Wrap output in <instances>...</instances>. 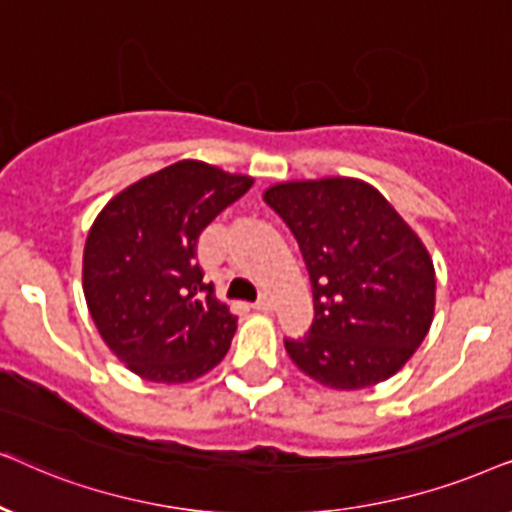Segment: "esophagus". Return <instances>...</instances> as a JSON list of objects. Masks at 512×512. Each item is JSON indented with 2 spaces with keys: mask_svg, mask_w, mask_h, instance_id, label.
Wrapping results in <instances>:
<instances>
[{
  "mask_svg": "<svg viewBox=\"0 0 512 512\" xmlns=\"http://www.w3.org/2000/svg\"><path fill=\"white\" fill-rule=\"evenodd\" d=\"M252 309L260 311V313H271V311H274V302H271V299H269L267 295H264V297L257 299L255 304H252Z\"/></svg>",
  "mask_w": 512,
  "mask_h": 512,
  "instance_id": "34e87169",
  "label": "esophagus"
}]
</instances>
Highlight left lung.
Returning a JSON list of instances; mask_svg holds the SVG:
<instances>
[{"mask_svg": "<svg viewBox=\"0 0 512 512\" xmlns=\"http://www.w3.org/2000/svg\"><path fill=\"white\" fill-rule=\"evenodd\" d=\"M297 238L313 323L285 339L299 370L337 391L393 377L424 342L435 311L426 245L372 185L353 177L281 182L264 192Z\"/></svg>", "mask_w": 512, "mask_h": 512, "instance_id": "left-lung-1", "label": "left lung"}]
</instances>
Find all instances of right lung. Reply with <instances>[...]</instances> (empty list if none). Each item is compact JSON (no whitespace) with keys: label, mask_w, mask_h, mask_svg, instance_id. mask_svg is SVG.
Returning <instances> with one entry per match:
<instances>
[{"label":"right lung","mask_w":512,"mask_h":512,"mask_svg":"<svg viewBox=\"0 0 512 512\" xmlns=\"http://www.w3.org/2000/svg\"><path fill=\"white\" fill-rule=\"evenodd\" d=\"M252 177L177 161L119 192L88 231L84 295L102 342L128 370L185 384L227 356L236 316L203 283L201 231Z\"/></svg>","instance_id":"1"}]
</instances>
